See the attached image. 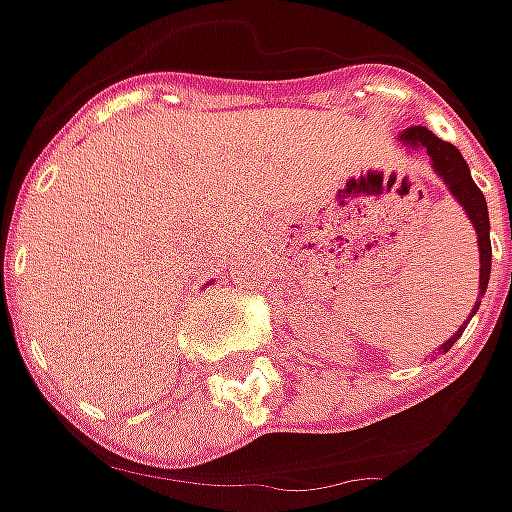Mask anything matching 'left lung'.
Segmentation results:
<instances>
[{
    "mask_svg": "<svg viewBox=\"0 0 512 512\" xmlns=\"http://www.w3.org/2000/svg\"><path fill=\"white\" fill-rule=\"evenodd\" d=\"M399 142H404L407 148H422L427 150V156H430V162H433V170L442 176V182L447 185V190L456 196V202L464 207V213L470 216V222L476 227V233H479V296H484V290H487V282H490V256H493V250H490V216H487V202H484V193L476 187L473 182V176H470V168H467V162H464V156L459 153L456 145H450V142H444L439 139L436 133H430L422 125H416V128H407L399 136ZM482 305V299L476 302L473 307V313L479 310ZM470 313V316H473ZM470 322V319H467ZM464 322L459 327V333L456 336H450L447 342L439 347V353H447L456 339L462 336V330L467 327Z\"/></svg>",
    "mask_w": 512,
    "mask_h": 512,
    "instance_id": "8db88e82",
    "label": "left lung"
}]
</instances>
